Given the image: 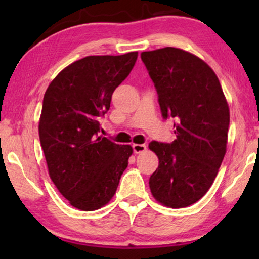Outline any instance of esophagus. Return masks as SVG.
<instances>
[{"mask_svg":"<svg viewBox=\"0 0 259 259\" xmlns=\"http://www.w3.org/2000/svg\"><path fill=\"white\" fill-rule=\"evenodd\" d=\"M133 150L135 153H142L144 151H146V146L144 144H134L133 145Z\"/></svg>","mask_w":259,"mask_h":259,"instance_id":"obj_1","label":"esophagus"}]
</instances>
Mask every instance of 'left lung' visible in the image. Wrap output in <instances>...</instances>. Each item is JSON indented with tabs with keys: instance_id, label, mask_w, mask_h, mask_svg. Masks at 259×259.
Masks as SVG:
<instances>
[{
	"instance_id": "8db88e82",
	"label": "left lung",
	"mask_w": 259,
	"mask_h": 259,
	"mask_svg": "<svg viewBox=\"0 0 259 259\" xmlns=\"http://www.w3.org/2000/svg\"><path fill=\"white\" fill-rule=\"evenodd\" d=\"M163 119L174 123L172 143H150L159 166L150 188L160 203L188 207L208 192L226 153L229 105L216 74L199 57L177 48L142 52Z\"/></svg>"
}]
</instances>
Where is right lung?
I'll return each mask as SVG.
<instances>
[{"label":"right lung","mask_w":259,"mask_h":259,"mask_svg":"<svg viewBox=\"0 0 259 259\" xmlns=\"http://www.w3.org/2000/svg\"><path fill=\"white\" fill-rule=\"evenodd\" d=\"M138 52L89 56L64 68L43 98L38 134L51 181L73 207L94 211L115 194L133 154L100 136L99 120Z\"/></svg>","instance_id":"1"}]
</instances>
